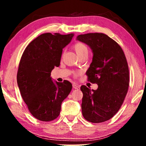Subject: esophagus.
Returning a JSON list of instances; mask_svg holds the SVG:
<instances>
[{
    "label": "esophagus",
    "mask_w": 146,
    "mask_h": 146,
    "mask_svg": "<svg viewBox=\"0 0 146 146\" xmlns=\"http://www.w3.org/2000/svg\"><path fill=\"white\" fill-rule=\"evenodd\" d=\"M73 88L75 89V90H80V86L76 84H73Z\"/></svg>",
    "instance_id": "obj_1"
}]
</instances>
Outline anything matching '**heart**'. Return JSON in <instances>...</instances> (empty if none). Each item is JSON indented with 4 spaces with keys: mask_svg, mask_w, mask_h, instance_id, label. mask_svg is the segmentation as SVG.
<instances>
[{
    "mask_svg": "<svg viewBox=\"0 0 146 146\" xmlns=\"http://www.w3.org/2000/svg\"><path fill=\"white\" fill-rule=\"evenodd\" d=\"M74 49H75V52L77 54L78 56L82 55V54L84 53L88 52L87 47H86L85 44L81 42H78L75 44V46H74Z\"/></svg>",
    "mask_w": 146,
    "mask_h": 146,
    "instance_id": "heart-1",
    "label": "heart"
}]
</instances>
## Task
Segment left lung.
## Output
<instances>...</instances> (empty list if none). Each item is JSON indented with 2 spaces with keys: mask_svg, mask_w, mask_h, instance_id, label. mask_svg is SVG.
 Listing matches in <instances>:
<instances>
[{
  "mask_svg": "<svg viewBox=\"0 0 146 146\" xmlns=\"http://www.w3.org/2000/svg\"><path fill=\"white\" fill-rule=\"evenodd\" d=\"M76 40L90 47L92 62L86 71L96 90L82 86V115L86 120L100 123L110 120L119 110L129 87V68L121 47L104 33L79 35Z\"/></svg>",
  "mask_w": 146,
  "mask_h": 146,
  "instance_id": "obj_1",
  "label": "left lung"
}]
</instances>
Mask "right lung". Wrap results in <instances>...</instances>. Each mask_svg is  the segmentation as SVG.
I'll return each mask as SVG.
<instances>
[{
	"label": "right lung",
	"instance_id": "obj_1",
	"mask_svg": "<svg viewBox=\"0 0 146 146\" xmlns=\"http://www.w3.org/2000/svg\"><path fill=\"white\" fill-rule=\"evenodd\" d=\"M74 33H43L32 40L19 63L17 84L23 100L35 118L51 121L58 117L63 100L72 89L68 80L54 81L51 73L60 66L62 49Z\"/></svg>",
	"mask_w": 146,
	"mask_h": 146
}]
</instances>
